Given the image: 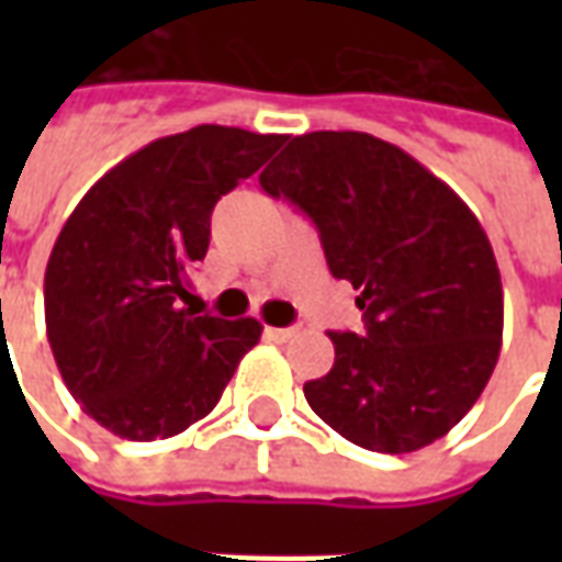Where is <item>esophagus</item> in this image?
Returning <instances> with one entry per match:
<instances>
[{
    "instance_id": "34e87169",
    "label": "esophagus",
    "mask_w": 562,
    "mask_h": 562,
    "mask_svg": "<svg viewBox=\"0 0 562 562\" xmlns=\"http://www.w3.org/2000/svg\"><path fill=\"white\" fill-rule=\"evenodd\" d=\"M265 334H268L273 342H285L294 337V328H265Z\"/></svg>"
}]
</instances>
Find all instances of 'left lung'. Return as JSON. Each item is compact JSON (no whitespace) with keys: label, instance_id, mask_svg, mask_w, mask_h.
<instances>
[{"label":"left lung","instance_id":"1","mask_svg":"<svg viewBox=\"0 0 562 562\" xmlns=\"http://www.w3.org/2000/svg\"><path fill=\"white\" fill-rule=\"evenodd\" d=\"M258 180L316 222L330 273L364 310V334L334 330V367L304 385L313 413L382 454L446 436L503 346V282L482 222L422 161L367 132L297 135Z\"/></svg>","mask_w":562,"mask_h":562}]
</instances>
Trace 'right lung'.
<instances>
[{
	"instance_id": "right-lung-1",
	"label": "right lung",
	"mask_w": 562,
	"mask_h": 562,
	"mask_svg": "<svg viewBox=\"0 0 562 562\" xmlns=\"http://www.w3.org/2000/svg\"><path fill=\"white\" fill-rule=\"evenodd\" d=\"M285 135L195 126L140 147L92 186L44 270V322L71 397L120 439L183 434L213 413L261 337L256 318L186 310L210 213Z\"/></svg>"
}]
</instances>
